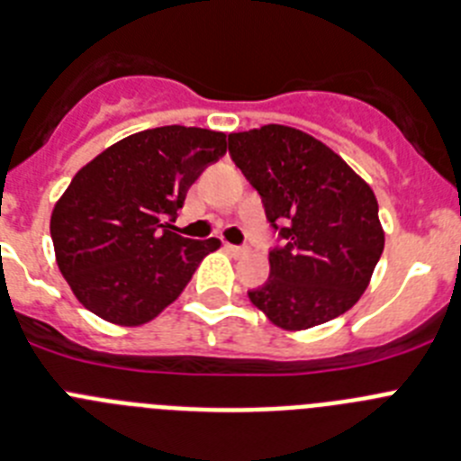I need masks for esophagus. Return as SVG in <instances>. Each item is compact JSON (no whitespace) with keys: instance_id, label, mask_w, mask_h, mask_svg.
Masks as SVG:
<instances>
[{"instance_id":"esophagus-1","label":"esophagus","mask_w":461,"mask_h":461,"mask_svg":"<svg viewBox=\"0 0 461 461\" xmlns=\"http://www.w3.org/2000/svg\"><path fill=\"white\" fill-rule=\"evenodd\" d=\"M225 248L230 252H234V255H243V252H248V248H243V246H231V243H225Z\"/></svg>"}]
</instances>
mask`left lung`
Instances as JSON below:
<instances>
[{"label":"left lung","mask_w":461,"mask_h":461,"mask_svg":"<svg viewBox=\"0 0 461 461\" xmlns=\"http://www.w3.org/2000/svg\"><path fill=\"white\" fill-rule=\"evenodd\" d=\"M230 156L285 243L268 252V280L248 292L252 305L285 330L354 308L384 252L370 185L333 149L277 123L231 132Z\"/></svg>","instance_id":"8db88e82"}]
</instances>
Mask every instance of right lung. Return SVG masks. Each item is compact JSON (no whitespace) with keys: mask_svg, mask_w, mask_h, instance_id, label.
I'll use <instances>...</instances> for the list:
<instances>
[{"mask_svg":"<svg viewBox=\"0 0 461 461\" xmlns=\"http://www.w3.org/2000/svg\"><path fill=\"white\" fill-rule=\"evenodd\" d=\"M225 132L160 126L112 144L73 176L50 218L57 264L77 301L119 326H142L179 298L218 239L176 234V211Z\"/></svg>","mask_w":461,"mask_h":461,"instance_id":"obj_1","label":"right lung"}]
</instances>
